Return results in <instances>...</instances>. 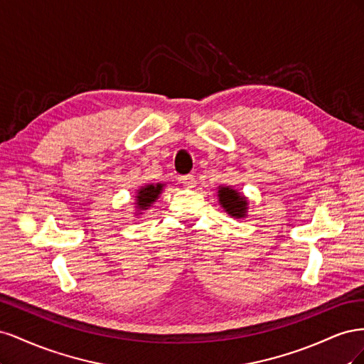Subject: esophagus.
I'll return each instance as SVG.
<instances>
[{
    "label": "esophagus",
    "instance_id": "1",
    "mask_svg": "<svg viewBox=\"0 0 364 364\" xmlns=\"http://www.w3.org/2000/svg\"><path fill=\"white\" fill-rule=\"evenodd\" d=\"M181 182L185 186H188V188H193V186L196 185V178L193 174H185V176H181Z\"/></svg>",
    "mask_w": 364,
    "mask_h": 364
}]
</instances>
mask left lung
<instances>
[{"label":"left lung","mask_w":364,"mask_h":364,"mask_svg":"<svg viewBox=\"0 0 364 364\" xmlns=\"http://www.w3.org/2000/svg\"><path fill=\"white\" fill-rule=\"evenodd\" d=\"M218 199L222 206L226 209V213L232 217H245V213L247 209L246 197L240 196L235 190L230 188H220L218 190Z\"/></svg>","instance_id":"obj_1"}]
</instances>
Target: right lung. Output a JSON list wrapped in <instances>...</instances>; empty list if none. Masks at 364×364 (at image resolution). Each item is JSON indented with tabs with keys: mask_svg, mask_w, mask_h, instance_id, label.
<instances>
[{
	"mask_svg": "<svg viewBox=\"0 0 364 364\" xmlns=\"http://www.w3.org/2000/svg\"><path fill=\"white\" fill-rule=\"evenodd\" d=\"M161 191H162L161 183L142 186V188L138 191V196H136V205H138L141 211H142V209H147V206H150L153 202H155L158 199V196L161 194Z\"/></svg>",
	"mask_w": 364,
	"mask_h": 364,
	"instance_id": "obj_1",
	"label": "right lung"
}]
</instances>
